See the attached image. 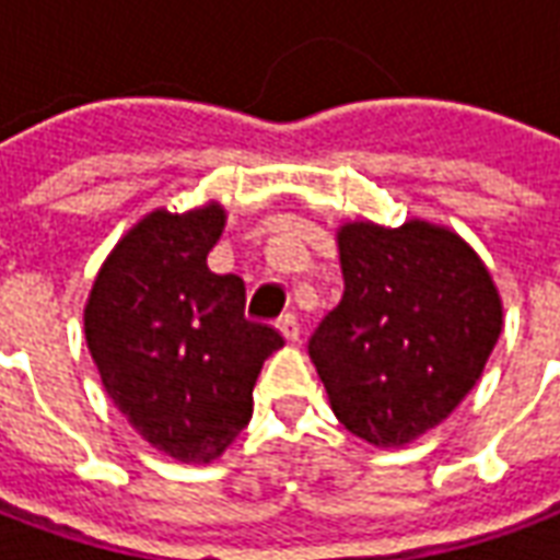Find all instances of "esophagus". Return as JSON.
<instances>
[{
	"mask_svg": "<svg viewBox=\"0 0 560 560\" xmlns=\"http://www.w3.org/2000/svg\"><path fill=\"white\" fill-rule=\"evenodd\" d=\"M279 329H281V336L288 341H296L300 339V317L296 315H281L279 317Z\"/></svg>",
	"mask_w": 560,
	"mask_h": 560,
	"instance_id": "obj_1",
	"label": "esophagus"
}]
</instances>
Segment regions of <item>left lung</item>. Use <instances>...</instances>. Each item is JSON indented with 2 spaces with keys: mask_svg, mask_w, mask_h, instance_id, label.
I'll return each instance as SVG.
<instances>
[{
  "mask_svg": "<svg viewBox=\"0 0 560 560\" xmlns=\"http://www.w3.org/2000/svg\"><path fill=\"white\" fill-rule=\"evenodd\" d=\"M345 296L308 339L341 425L401 446L450 417L501 336L489 269L456 233L425 221L339 231Z\"/></svg>",
  "mask_w": 560,
  "mask_h": 560,
  "instance_id": "left-lung-1",
  "label": "left lung"
}]
</instances>
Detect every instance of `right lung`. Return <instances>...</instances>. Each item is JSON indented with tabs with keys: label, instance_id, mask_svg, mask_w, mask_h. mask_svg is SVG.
Returning <instances> with one entry per match:
<instances>
[{
	"label": "right lung",
	"instance_id": "1",
	"mask_svg": "<svg viewBox=\"0 0 560 560\" xmlns=\"http://www.w3.org/2000/svg\"><path fill=\"white\" fill-rule=\"evenodd\" d=\"M221 228V207L147 215L107 257L83 315L107 396L179 462L221 456L243 432L260 365L284 345L245 317V281L207 267Z\"/></svg>",
	"mask_w": 560,
	"mask_h": 560
}]
</instances>
